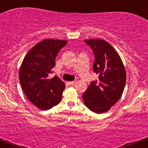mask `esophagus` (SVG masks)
I'll return each mask as SVG.
<instances>
[{
	"label": "esophagus",
	"instance_id": "esophagus-1",
	"mask_svg": "<svg viewBox=\"0 0 148 148\" xmlns=\"http://www.w3.org/2000/svg\"><path fill=\"white\" fill-rule=\"evenodd\" d=\"M76 82H77V81H69V82H68V84H69V85H75V84H76Z\"/></svg>",
	"mask_w": 148,
	"mask_h": 148
}]
</instances>
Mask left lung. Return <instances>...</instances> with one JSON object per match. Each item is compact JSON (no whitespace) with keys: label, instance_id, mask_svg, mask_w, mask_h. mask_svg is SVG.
<instances>
[{"label":"left lung","instance_id":"8db88e82","mask_svg":"<svg viewBox=\"0 0 148 148\" xmlns=\"http://www.w3.org/2000/svg\"><path fill=\"white\" fill-rule=\"evenodd\" d=\"M84 41L94 52L93 70L99 78L90 83L83 94V99L90 111L105 113L122 97L126 84V70L118 53L108 42L101 39Z\"/></svg>","mask_w":148,"mask_h":148}]
</instances>
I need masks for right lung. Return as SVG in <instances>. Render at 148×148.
Segmentation results:
<instances>
[{
  "label": "right lung",
  "instance_id": "right-lung-1",
  "mask_svg": "<svg viewBox=\"0 0 148 148\" xmlns=\"http://www.w3.org/2000/svg\"><path fill=\"white\" fill-rule=\"evenodd\" d=\"M62 40L47 39L28 51L19 68V81L25 96L40 110H49L60 102L65 84L58 76L49 75L56 65L59 51L67 45Z\"/></svg>",
  "mask_w": 148,
  "mask_h": 148
}]
</instances>
